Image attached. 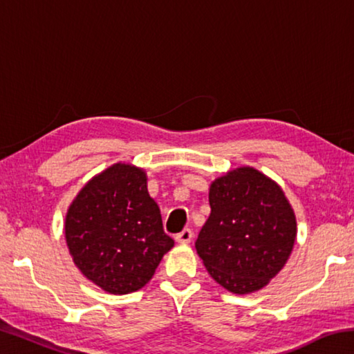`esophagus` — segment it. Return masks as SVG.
Instances as JSON below:
<instances>
[{
  "label": "esophagus",
  "instance_id": "1",
  "mask_svg": "<svg viewBox=\"0 0 354 354\" xmlns=\"http://www.w3.org/2000/svg\"><path fill=\"white\" fill-rule=\"evenodd\" d=\"M192 237H194V232L185 227V230H183L181 232H179V234H176L175 239H176L178 243H190Z\"/></svg>",
  "mask_w": 354,
  "mask_h": 354
}]
</instances>
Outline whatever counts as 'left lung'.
Masks as SVG:
<instances>
[{
	"instance_id": "1",
	"label": "left lung",
	"mask_w": 354,
	"mask_h": 354,
	"mask_svg": "<svg viewBox=\"0 0 354 354\" xmlns=\"http://www.w3.org/2000/svg\"><path fill=\"white\" fill-rule=\"evenodd\" d=\"M211 215L195 242L206 270L226 290H261L283 270L297 239V217L283 189L253 167L212 181Z\"/></svg>"
}]
</instances>
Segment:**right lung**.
I'll return each instance as SVG.
<instances>
[{
    "mask_svg": "<svg viewBox=\"0 0 354 354\" xmlns=\"http://www.w3.org/2000/svg\"><path fill=\"white\" fill-rule=\"evenodd\" d=\"M147 181L140 167L113 164L77 192L65 215V242L75 266L112 295L142 289L175 245L164 232Z\"/></svg>",
    "mask_w": 354,
    "mask_h": 354,
    "instance_id": "obj_1",
    "label": "right lung"
}]
</instances>
